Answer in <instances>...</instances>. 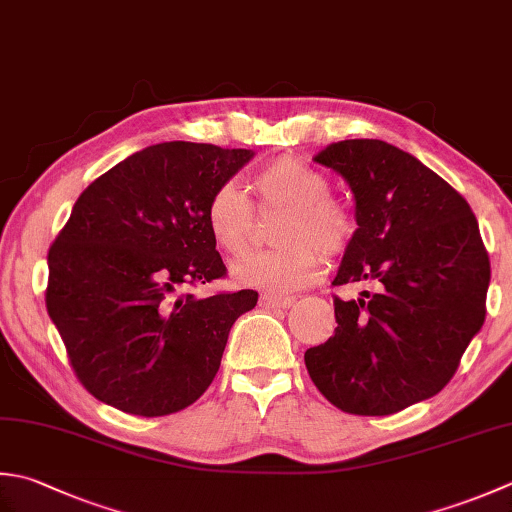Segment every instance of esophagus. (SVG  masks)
Here are the masks:
<instances>
[{"mask_svg":"<svg viewBox=\"0 0 512 512\" xmlns=\"http://www.w3.org/2000/svg\"><path fill=\"white\" fill-rule=\"evenodd\" d=\"M293 304H295L293 297H277V295H268V293L259 297V306H264V308H290Z\"/></svg>","mask_w":512,"mask_h":512,"instance_id":"esophagus-1","label":"esophagus"}]
</instances>
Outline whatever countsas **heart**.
Wrapping results in <instances>:
<instances>
[{"mask_svg": "<svg viewBox=\"0 0 512 512\" xmlns=\"http://www.w3.org/2000/svg\"><path fill=\"white\" fill-rule=\"evenodd\" d=\"M259 213H282L273 230L279 248L244 257L233 266V279L242 286L290 295L313 284L319 275V255L337 257L355 235V217L330 197L324 173L297 157H277L250 179ZM204 219L217 248L242 255L255 230L253 206L239 188L222 184L210 193Z\"/></svg>", "mask_w": 512, "mask_h": 512, "instance_id": "1", "label": "heart"}]
</instances>
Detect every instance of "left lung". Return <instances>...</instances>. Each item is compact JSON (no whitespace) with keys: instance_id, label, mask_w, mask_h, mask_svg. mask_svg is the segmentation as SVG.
I'll return each mask as SVG.
<instances>
[{"instance_id":"obj_1","label":"left lung","mask_w":512,"mask_h":512,"mask_svg":"<svg viewBox=\"0 0 512 512\" xmlns=\"http://www.w3.org/2000/svg\"><path fill=\"white\" fill-rule=\"evenodd\" d=\"M346 179L357 230L333 286L335 335L304 362L330 404L393 415L437 395L486 319L488 253L466 199L382 139H344L315 157Z\"/></svg>"}]
</instances>
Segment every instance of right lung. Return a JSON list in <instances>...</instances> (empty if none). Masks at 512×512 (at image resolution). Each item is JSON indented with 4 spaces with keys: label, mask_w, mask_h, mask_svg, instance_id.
Segmentation results:
<instances>
[{
    "label": "right lung",
    "mask_w": 512,
    "mask_h": 512,
    "mask_svg": "<svg viewBox=\"0 0 512 512\" xmlns=\"http://www.w3.org/2000/svg\"><path fill=\"white\" fill-rule=\"evenodd\" d=\"M253 150L164 142L97 177L48 250V315L79 382L139 417L177 413L213 382L255 290L199 299L226 266L204 208Z\"/></svg>",
    "instance_id": "1"
}]
</instances>
